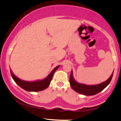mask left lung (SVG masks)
Listing matches in <instances>:
<instances>
[{
	"mask_svg": "<svg viewBox=\"0 0 121 121\" xmlns=\"http://www.w3.org/2000/svg\"><path fill=\"white\" fill-rule=\"evenodd\" d=\"M114 71L112 72L110 78L107 81L97 85H88L83 83H80L74 79L73 77V72L71 71L69 77V83L72 89L80 94L85 96H93L96 95L104 89L111 82L112 78Z\"/></svg>",
	"mask_w": 121,
	"mask_h": 121,
	"instance_id": "8db88e82",
	"label": "left lung"
}]
</instances>
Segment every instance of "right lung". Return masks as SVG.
I'll return each instance as SVG.
<instances>
[{"label": "right lung", "mask_w": 121, "mask_h": 121, "mask_svg": "<svg viewBox=\"0 0 121 121\" xmlns=\"http://www.w3.org/2000/svg\"><path fill=\"white\" fill-rule=\"evenodd\" d=\"M60 66V65L56 67L52 71V72L48 75V77H46L43 79L38 80V81H25L20 79L13 73L11 69H10V73H11V77L14 81H15V82L21 88L28 91H39L46 89L49 86L52 78H53V74L55 71L59 68Z\"/></svg>", "instance_id": "add662e5"}]
</instances>
